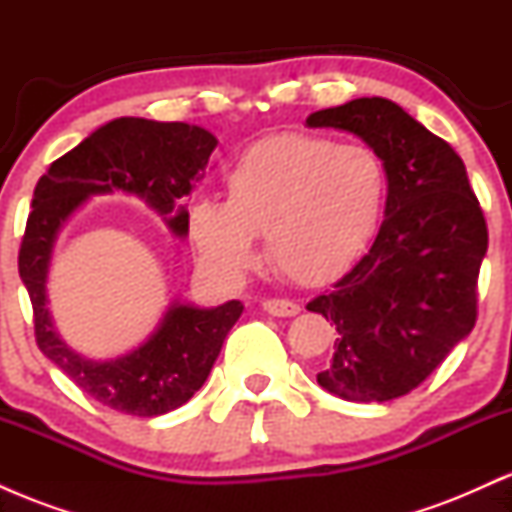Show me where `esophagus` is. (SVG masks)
Returning a JSON list of instances; mask_svg holds the SVG:
<instances>
[{
  "label": "esophagus",
  "instance_id": "esophagus-1",
  "mask_svg": "<svg viewBox=\"0 0 512 512\" xmlns=\"http://www.w3.org/2000/svg\"><path fill=\"white\" fill-rule=\"evenodd\" d=\"M262 308L274 317H293L301 313V305L286 301V298H269V301L262 303Z\"/></svg>",
  "mask_w": 512,
  "mask_h": 512
}]
</instances>
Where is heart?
Masks as SVG:
<instances>
[{"instance_id": "1", "label": "heart", "mask_w": 512, "mask_h": 512, "mask_svg": "<svg viewBox=\"0 0 512 512\" xmlns=\"http://www.w3.org/2000/svg\"><path fill=\"white\" fill-rule=\"evenodd\" d=\"M226 202L190 207L187 231L207 267L238 279L257 262L264 236L272 267L301 286L342 276L383 216L387 173L363 144L303 132L260 139L228 168Z\"/></svg>"}]
</instances>
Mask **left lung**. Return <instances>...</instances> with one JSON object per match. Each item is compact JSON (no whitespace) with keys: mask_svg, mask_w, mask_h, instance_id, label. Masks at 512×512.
I'll return each mask as SVG.
<instances>
[{"mask_svg":"<svg viewBox=\"0 0 512 512\" xmlns=\"http://www.w3.org/2000/svg\"><path fill=\"white\" fill-rule=\"evenodd\" d=\"M305 125L356 134L385 166L373 248L308 310L339 332L320 387L349 402H387L424 383L472 332L489 248L484 211L455 149L387 98L317 110Z\"/></svg>","mask_w":512,"mask_h":512,"instance_id":"left-lung-1","label":"left lung"}]
</instances>
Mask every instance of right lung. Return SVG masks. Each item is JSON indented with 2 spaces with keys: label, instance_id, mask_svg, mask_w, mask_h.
I'll return each instance as SVG.
<instances>
[{
  "label": "right lung",
  "instance_id": "right-lung-1",
  "mask_svg": "<svg viewBox=\"0 0 512 512\" xmlns=\"http://www.w3.org/2000/svg\"><path fill=\"white\" fill-rule=\"evenodd\" d=\"M216 137L187 122L117 117L69 154L57 158L33 192L19 250V274L33 305L38 349L105 407L132 416H158L182 407L207 380L223 339L236 325L243 303L216 308L173 301L139 349L110 361H93L62 342L48 310L50 257L62 226L88 197L125 192L144 199L163 216L170 233L187 236V197L204 178Z\"/></svg>",
  "mask_w": 512,
  "mask_h": 512
}]
</instances>
